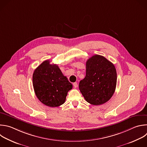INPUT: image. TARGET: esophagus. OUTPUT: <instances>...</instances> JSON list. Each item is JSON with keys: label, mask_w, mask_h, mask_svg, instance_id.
Returning <instances> with one entry per match:
<instances>
[{"label": "esophagus", "mask_w": 147, "mask_h": 147, "mask_svg": "<svg viewBox=\"0 0 147 147\" xmlns=\"http://www.w3.org/2000/svg\"><path fill=\"white\" fill-rule=\"evenodd\" d=\"M73 86H74V88H76L77 87V86H78L77 83V82H74V83H73Z\"/></svg>", "instance_id": "1"}]
</instances>
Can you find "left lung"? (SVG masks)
Returning <instances> with one entry per match:
<instances>
[{"instance_id": "left-lung-1", "label": "left lung", "mask_w": 147, "mask_h": 147, "mask_svg": "<svg viewBox=\"0 0 147 147\" xmlns=\"http://www.w3.org/2000/svg\"><path fill=\"white\" fill-rule=\"evenodd\" d=\"M117 80L114 65L104 57L94 55L86 62V76L80 81L79 89L87 102L101 105L113 96Z\"/></svg>"}]
</instances>
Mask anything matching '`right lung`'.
I'll list each match as a JSON object with an SVG mask.
<instances>
[{"instance_id": "obj_1", "label": "right lung", "mask_w": 147, "mask_h": 147, "mask_svg": "<svg viewBox=\"0 0 147 147\" xmlns=\"http://www.w3.org/2000/svg\"><path fill=\"white\" fill-rule=\"evenodd\" d=\"M44 61L34 71L33 86L36 96L44 105L55 107L63 105L72 84L64 76L57 65Z\"/></svg>"}]
</instances>
